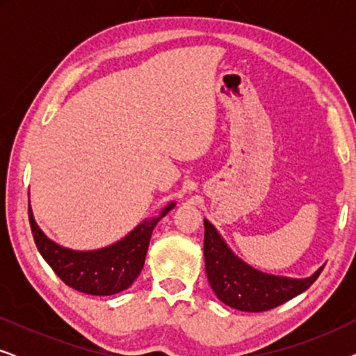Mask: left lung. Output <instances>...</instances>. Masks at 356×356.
<instances>
[{
    "label": "left lung",
    "mask_w": 356,
    "mask_h": 356,
    "mask_svg": "<svg viewBox=\"0 0 356 356\" xmlns=\"http://www.w3.org/2000/svg\"><path fill=\"white\" fill-rule=\"evenodd\" d=\"M204 259L211 289L230 308L261 313L308 290L324 266L305 279L274 275L248 264L230 250L216 225L204 218Z\"/></svg>",
    "instance_id": "obj_1"
}]
</instances>
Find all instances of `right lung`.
Returning <instances> with one entry per match:
<instances>
[{"label": "right lung", "instance_id": "right-lung-1", "mask_svg": "<svg viewBox=\"0 0 356 356\" xmlns=\"http://www.w3.org/2000/svg\"><path fill=\"white\" fill-rule=\"evenodd\" d=\"M175 206L177 202L172 201L160 211L159 216L145 218L121 240L89 251L71 250L48 238L33 218L31 199H29V222L37 250L67 286L87 295L106 296L129 289L138 279L144 267L155 225Z\"/></svg>", "mask_w": 356, "mask_h": 356}]
</instances>
